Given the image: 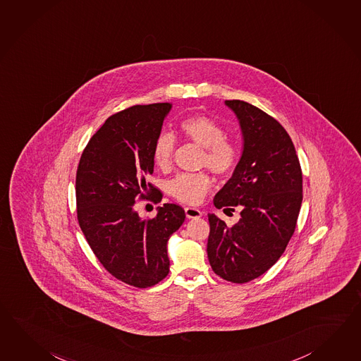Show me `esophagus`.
I'll return each instance as SVG.
<instances>
[{"label": "esophagus", "mask_w": 361, "mask_h": 361, "mask_svg": "<svg viewBox=\"0 0 361 361\" xmlns=\"http://www.w3.org/2000/svg\"><path fill=\"white\" fill-rule=\"evenodd\" d=\"M185 216L187 218H199L202 217V212L197 208H192V207H185Z\"/></svg>", "instance_id": "34e87169"}]
</instances>
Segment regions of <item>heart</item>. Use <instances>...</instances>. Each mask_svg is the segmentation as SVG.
I'll list each match as a JSON object with an SVG mask.
<instances>
[{
  "mask_svg": "<svg viewBox=\"0 0 361 361\" xmlns=\"http://www.w3.org/2000/svg\"><path fill=\"white\" fill-rule=\"evenodd\" d=\"M179 134L188 143L204 148L202 166L209 168L218 176L230 174L240 157L239 145L234 139L225 136V128L214 119L205 116L187 117L179 123ZM176 148L174 136L161 133L156 137L152 157L154 165L168 171L173 165V154ZM212 187V178L207 173L188 174L182 173L173 178L168 185V192L176 202L183 204H199Z\"/></svg>",
  "mask_w": 361,
  "mask_h": 361,
  "instance_id": "b5f03b06",
  "label": "heart"
}]
</instances>
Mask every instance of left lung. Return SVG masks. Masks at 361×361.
<instances>
[{"label": "left lung", "instance_id": "8db88e82", "mask_svg": "<svg viewBox=\"0 0 361 361\" xmlns=\"http://www.w3.org/2000/svg\"><path fill=\"white\" fill-rule=\"evenodd\" d=\"M239 119L243 153L213 202L224 212L240 207L234 226L208 214V259L213 271L233 283L260 277L285 252L302 200L300 162L277 119L240 100H226Z\"/></svg>", "mask_w": 361, "mask_h": 361}]
</instances>
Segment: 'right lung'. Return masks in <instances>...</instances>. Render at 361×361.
<instances>
[{
    "label": "right lung",
    "mask_w": 361,
    "mask_h": 361,
    "mask_svg": "<svg viewBox=\"0 0 361 361\" xmlns=\"http://www.w3.org/2000/svg\"><path fill=\"white\" fill-rule=\"evenodd\" d=\"M170 109L171 104L159 102L110 116L90 139L76 170V214L87 242L113 277L139 288L168 276L169 238L185 222L176 204H164L148 219L135 208L137 200H162L145 179L153 173V144Z\"/></svg>",
    "instance_id": "obj_1"
}]
</instances>
